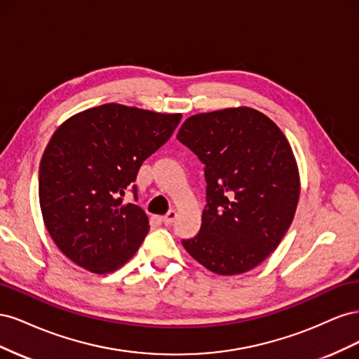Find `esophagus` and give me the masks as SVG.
Here are the masks:
<instances>
[{
	"label": "esophagus",
	"instance_id": "obj_1",
	"mask_svg": "<svg viewBox=\"0 0 359 359\" xmlns=\"http://www.w3.org/2000/svg\"><path fill=\"white\" fill-rule=\"evenodd\" d=\"M175 219H177V212L169 211L165 217H163V223H165L166 226H170L173 222H175Z\"/></svg>",
	"mask_w": 359,
	"mask_h": 359
}]
</instances>
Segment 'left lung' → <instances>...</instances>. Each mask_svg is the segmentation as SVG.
<instances>
[{
  "mask_svg": "<svg viewBox=\"0 0 359 359\" xmlns=\"http://www.w3.org/2000/svg\"><path fill=\"white\" fill-rule=\"evenodd\" d=\"M177 139L203 163L206 205L199 232L182 240L215 274L247 273L274 252L299 199V175L281 130L252 107L198 114Z\"/></svg>",
  "mask_w": 359,
  "mask_h": 359,
  "instance_id": "left-lung-1",
  "label": "left lung"
}]
</instances>
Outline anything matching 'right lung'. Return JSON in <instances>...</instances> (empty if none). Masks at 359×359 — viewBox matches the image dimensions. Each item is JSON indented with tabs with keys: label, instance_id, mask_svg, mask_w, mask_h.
<instances>
[{
	"label": "right lung",
	"instance_id": "right-lung-1",
	"mask_svg": "<svg viewBox=\"0 0 359 359\" xmlns=\"http://www.w3.org/2000/svg\"><path fill=\"white\" fill-rule=\"evenodd\" d=\"M180 119L107 103L72 116L53 133L40 161V208L52 240L76 265L104 274L137 252L149 224L133 182ZM127 191L134 202L124 204Z\"/></svg>",
	"mask_w": 359,
	"mask_h": 359
}]
</instances>
